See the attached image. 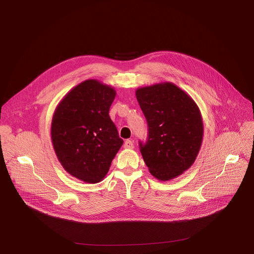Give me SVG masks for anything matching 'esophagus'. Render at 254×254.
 <instances>
[{"label":"esophagus","instance_id":"obj_1","mask_svg":"<svg viewBox=\"0 0 254 254\" xmlns=\"http://www.w3.org/2000/svg\"><path fill=\"white\" fill-rule=\"evenodd\" d=\"M124 147H125V149H133V142H132V140L127 139V140L125 141Z\"/></svg>","mask_w":254,"mask_h":254}]
</instances>
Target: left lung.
<instances>
[{
	"label": "left lung",
	"mask_w": 254,
	"mask_h": 254,
	"mask_svg": "<svg viewBox=\"0 0 254 254\" xmlns=\"http://www.w3.org/2000/svg\"><path fill=\"white\" fill-rule=\"evenodd\" d=\"M149 127L146 143L139 141L142 159L150 173L169 181L195 162L203 139V120L193 98L172 82L135 90Z\"/></svg>",
	"instance_id": "1"
}]
</instances>
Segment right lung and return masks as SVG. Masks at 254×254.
Here are the masks:
<instances>
[{"instance_id":"obj_1","label":"right lung","mask_w":254,"mask_h":254,"mask_svg":"<svg viewBox=\"0 0 254 254\" xmlns=\"http://www.w3.org/2000/svg\"><path fill=\"white\" fill-rule=\"evenodd\" d=\"M116 94L114 87L88 79L72 88L54 112L51 139L58 161L85 183L102 181L124 143L108 115Z\"/></svg>"}]
</instances>
